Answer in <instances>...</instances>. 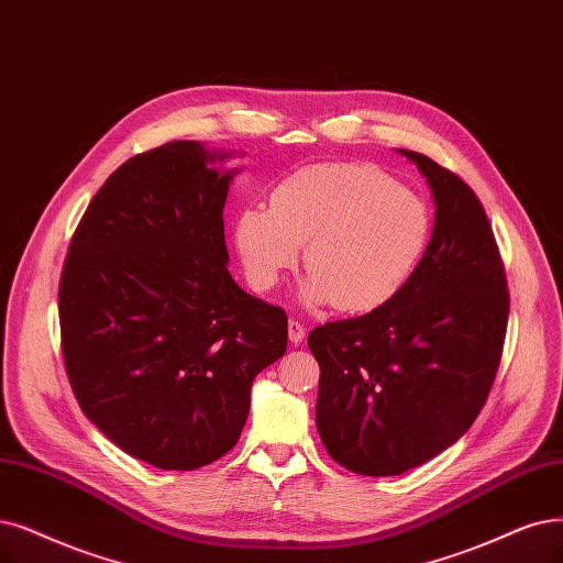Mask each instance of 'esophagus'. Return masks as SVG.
I'll list each match as a JSON object with an SVG mask.
<instances>
[{"label":"esophagus","mask_w":563,"mask_h":563,"mask_svg":"<svg viewBox=\"0 0 563 563\" xmlns=\"http://www.w3.org/2000/svg\"><path fill=\"white\" fill-rule=\"evenodd\" d=\"M287 334H289V343L299 345L306 339V327L299 320H289L287 322Z\"/></svg>","instance_id":"1"}]
</instances>
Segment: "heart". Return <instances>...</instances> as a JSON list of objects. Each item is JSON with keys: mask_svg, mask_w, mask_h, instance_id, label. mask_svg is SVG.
Returning a JSON list of instances; mask_svg holds the SVG:
<instances>
[{"mask_svg": "<svg viewBox=\"0 0 563 563\" xmlns=\"http://www.w3.org/2000/svg\"><path fill=\"white\" fill-rule=\"evenodd\" d=\"M431 234L424 199L371 164H310L283 178L268 211L245 208L236 245L257 289L276 287L303 245L308 303L366 313L397 297Z\"/></svg>", "mask_w": 563, "mask_h": 563, "instance_id": "obj_1", "label": "heart"}]
</instances>
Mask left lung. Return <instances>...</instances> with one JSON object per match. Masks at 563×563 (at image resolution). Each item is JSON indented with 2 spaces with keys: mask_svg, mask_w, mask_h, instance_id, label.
Returning <instances> with one entry per match:
<instances>
[{
  "mask_svg": "<svg viewBox=\"0 0 563 563\" xmlns=\"http://www.w3.org/2000/svg\"><path fill=\"white\" fill-rule=\"evenodd\" d=\"M427 178L433 234L397 297L316 327V422L334 462L401 475L460 441L481 415L506 341L510 295L485 208L431 157L401 151Z\"/></svg>",
  "mask_w": 563,
  "mask_h": 563,
  "instance_id": "obj_1",
  "label": "left lung"
}]
</instances>
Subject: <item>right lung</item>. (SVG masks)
Masks as SVG:
<instances>
[{
	"mask_svg": "<svg viewBox=\"0 0 563 563\" xmlns=\"http://www.w3.org/2000/svg\"><path fill=\"white\" fill-rule=\"evenodd\" d=\"M227 155L169 141L134 155L82 213L59 278L69 385L88 420L136 460L195 471L232 450L287 316L227 271Z\"/></svg>",
	"mask_w": 563,
	"mask_h": 563,
	"instance_id": "add662e5",
	"label": "right lung"
}]
</instances>
